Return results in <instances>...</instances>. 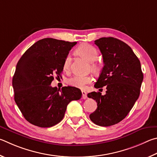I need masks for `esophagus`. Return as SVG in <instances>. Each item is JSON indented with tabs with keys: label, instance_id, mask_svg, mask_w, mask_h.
Masks as SVG:
<instances>
[{
	"label": "esophagus",
	"instance_id": "esophagus-1",
	"mask_svg": "<svg viewBox=\"0 0 157 157\" xmlns=\"http://www.w3.org/2000/svg\"><path fill=\"white\" fill-rule=\"evenodd\" d=\"M82 93V98H83V99H86L87 98V92L86 91H84V90H82L81 91Z\"/></svg>",
	"mask_w": 157,
	"mask_h": 157
}]
</instances>
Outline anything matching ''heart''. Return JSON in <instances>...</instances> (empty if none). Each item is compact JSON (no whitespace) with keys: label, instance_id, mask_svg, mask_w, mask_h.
<instances>
[{"label":"heart","instance_id":"b5f03b06","mask_svg":"<svg viewBox=\"0 0 157 157\" xmlns=\"http://www.w3.org/2000/svg\"><path fill=\"white\" fill-rule=\"evenodd\" d=\"M76 52L78 55L86 59L87 61L91 63V69L94 71L99 70L100 66L98 63L96 62L98 59V53L97 49L89 44H83L76 49ZM71 58L67 56L65 58L63 63V68L65 70H67L70 68ZM92 82V78L90 76L74 75L67 80V83L70 86L77 87V88L84 89L86 85Z\"/></svg>","mask_w":157,"mask_h":157}]
</instances>
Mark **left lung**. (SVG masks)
Returning <instances> with one entry per match:
<instances>
[{"label": "left lung", "instance_id": "1", "mask_svg": "<svg viewBox=\"0 0 157 157\" xmlns=\"http://www.w3.org/2000/svg\"><path fill=\"white\" fill-rule=\"evenodd\" d=\"M103 55L104 66L94 87L106 86V94L92 92L87 97L97 103L90 115L96 125L108 127L121 121L128 114L140 94L144 79L141 63L125 43L113 37L94 41Z\"/></svg>", "mask_w": 157, "mask_h": 157}]
</instances>
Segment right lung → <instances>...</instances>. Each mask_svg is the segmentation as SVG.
I'll use <instances>...</instances> for the list:
<instances>
[{
    "label": "right lung",
    "mask_w": 157,
    "mask_h": 157,
    "mask_svg": "<svg viewBox=\"0 0 157 157\" xmlns=\"http://www.w3.org/2000/svg\"><path fill=\"white\" fill-rule=\"evenodd\" d=\"M76 42L46 38L36 42L19 59L12 79L14 100L27 121L49 128L62 121L69 103L81 98L74 87L50 85L60 76L69 51Z\"/></svg>",
    "instance_id": "obj_1"
}]
</instances>
